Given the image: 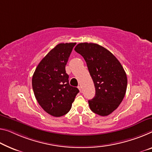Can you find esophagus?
Here are the masks:
<instances>
[{"label": "esophagus", "mask_w": 152, "mask_h": 152, "mask_svg": "<svg viewBox=\"0 0 152 152\" xmlns=\"http://www.w3.org/2000/svg\"><path fill=\"white\" fill-rule=\"evenodd\" d=\"M78 89L79 90V91H80V92H82V90H81V88L80 87V86H78Z\"/></svg>", "instance_id": "34e87169"}]
</instances>
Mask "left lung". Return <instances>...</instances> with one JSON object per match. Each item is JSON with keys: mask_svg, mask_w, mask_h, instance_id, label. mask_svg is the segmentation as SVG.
Returning a JSON list of instances; mask_svg holds the SVG:
<instances>
[{"mask_svg": "<svg viewBox=\"0 0 152 152\" xmlns=\"http://www.w3.org/2000/svg\"><path fill=\"white\" fill-rule=\"evenodd\" d=\"M75 50L82 56L94 81L96 94L88 100L91 110L107 116L118 108L127 88L124 69L113 53L96 43H79Z\"/></svg>", "mask_w": 152, "mask_h": 152, "instance_id": "left-lung-1", "label": "left lung"}]
</instances>
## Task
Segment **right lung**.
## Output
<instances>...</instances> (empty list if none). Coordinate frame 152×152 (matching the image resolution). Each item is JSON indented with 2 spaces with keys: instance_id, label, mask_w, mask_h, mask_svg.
<instances>
[{
  "instance_id": "1",
  "label": "right lung",
  "mask_w": 152,
  "mask_h": 152,
  "mask_svg": "<svg viewBox=\"0 0 152 152\" xmlns=\"http://www.w3.org/2000/svg\"><path fill=\"white\" fill-rule=\"evenodd\" d=\"M76 43H60L39 62L32 85L40 106L50 115L60 117L71 108L78 88L69 85L65 66Z\"/></svg>"
}]
</instances>
